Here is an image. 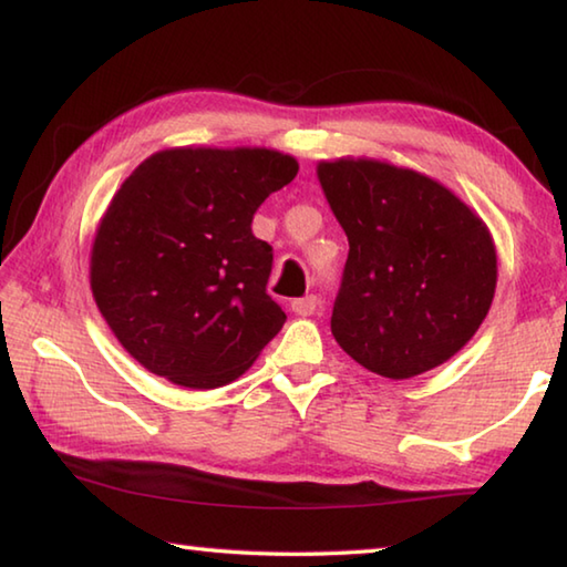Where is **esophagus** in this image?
I'll use <instances>...</instances> for the list:
<instances>
[{
	"mask_svg": "<svg viewBox=\"0 0 567 567\" xmlns=\"http://www.w3.org/2000/svg\"><path fill=\"white\" fill-rule=\"evenodd\" d=\"M318 307H320L318 295H305L300 300L292 302V312L300 315V318H310V315L318 312Z\"/></svg>",
	"mask_w": 567,
	"mask_h": 567,
	"instance_id": "esophagus-1",
	"label": "esophagus"
}]
</instances>
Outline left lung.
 <instances>
[{
  "label": "left lung",
  "instance_id": "1",
  "mask_svg": "<svg viewBox=\"0 0 567 567\" xmlns=\"http://www.w3.org/2000/svg\"><path fill=\"white\" fill-rule=\"evenodd\" d=\"M318 177L350 243L334 340L390 380L447 362L493 305L497 255L483 219L437 179L380 159L320 162Z\"/></svg>",
  "mask_w": 567,
  "mask_h": 567
}]
</instances>
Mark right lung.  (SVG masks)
I'll use <instances>...</instances> for the list:
<instances>
[{"label":"right lung","instance_id":"obj_1","mask_svg":"<svg viewBox=\"0 0 567 567\" xmlns=\"http://www.w3.org/2000/svg\"><path fill=\"white\" fill-rule=\"evenodd\" d=\"M297 159L265 147H175L122 182L92 245L90 285L114 338L150 372L213 390L282 330L272 247L252 217Z\"/></svg>","mask_w":567,"mask_h":567}]
</instances>
